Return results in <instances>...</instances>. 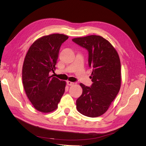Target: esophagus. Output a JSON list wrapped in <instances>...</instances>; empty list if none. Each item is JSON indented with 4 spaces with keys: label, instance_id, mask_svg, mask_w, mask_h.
Returning a JSON list of instances; mask_svg holds the SVG:
<instances>
[{
    "label": "esophagus",
    "instance_id": "1",
    "mask_svg": "<svg viewBox=\"0 0 146 146\" xmlns=\"http://www.w3.org/2000/svg\"><path fill=\"white\" fill-rule=\"evenodd\" d=\"M67 85H69V86H71V85H73L75 83H74L73 82H70V81H67Z\"/></svg>",
    "mask_w": 146,
    "mask_h": 146
}]
</instances>
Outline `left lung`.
Returning <instances> with one entry per match:
<instances>
[{
    "mask_svg": "<svg viewBox=\"0 0 146 146\" xmlns=\"http://www.w3.org/2000/svg\"><path fill=\"white\" fill-rule=\"evenodd\" d=\"M73 41L88 51L92 68L91 87L80 83L83 92L76 100L80 113L97 117L105 113L115 98L121 86V64L119 54L111 43L97 35L73 38Z\"/></svg>",
    "mask_w": 146,
    "mask_h": 146,
    "instance_id": "left-lung-1",
    "label": "left lung"
}]
</instances>
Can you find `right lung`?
I'll return each mask as SVG.
<instances>
[{
	"label": "right lung",
	"mask_w": 146,
	"mask_h": 146,
	"mask_svg": "<svg viewBox=\"0 0 146 146\" xmlns=\"http://www.w3.org/2000/svg\"><path fill=\"white\" fill-rule=\"evenodd\" d=\"M68 36L52 34L38 38L30 46L23 66V83L35 109L49 113L58 108L66 83L49 75L56 70L59 51Z\"/></svg>",
	"instance_id": "right-lung-1"
}]
</instances>
